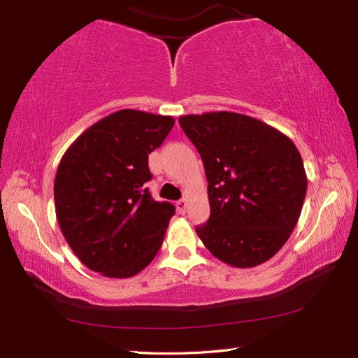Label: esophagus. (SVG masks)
Here are the masks:
<instances>
[{"instance_id": "34e87169", "label": "esophagus", "mask_w": 358, "mask_h": 358, "mask_svg": "<svg viewBox=\"0 0 358 358\" xmlns=\"http://www.w3.org/2000/svg\"><path fill=\"white\" fill-rule=\"evenodd\" d=\"M176 207H178V212L184 215L187 212V199H179L176 202Z\"/></svg>"}]
</instances>
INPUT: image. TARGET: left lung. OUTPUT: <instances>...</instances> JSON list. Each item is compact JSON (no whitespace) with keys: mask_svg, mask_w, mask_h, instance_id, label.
<instances>
[{"mask_svg":"<svg viewBox=\"0 0 358 358\" xmlns=\"http://www.w3.org/2000/svg\"><path fill=\"white\" fill-rule=\"evenodd\" d=\"M208 182L210 218L196 226L204 246L235 268L266 262L289 238L304 204L307 176L285 134L235 112L184 115Z\"/></svg>","mask_w":358,"mask_h":358,"instance_id":"8db88e82","label":"left lung"}]
</instances>
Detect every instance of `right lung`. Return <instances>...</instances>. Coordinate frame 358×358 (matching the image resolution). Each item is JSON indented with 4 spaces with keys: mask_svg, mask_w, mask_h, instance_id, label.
Masks as SVG:
<instances>
[{
    "mask_svg": "<svg viewBox=\"0 0 358 358\" xmlns=\"http://www.w3.org/2000/svg\"><path fill=\"white\" fill-rule=\"evenodd\" d=\"M173 117L124 109L74 140L54 180L56 215L73 252L106 278H132L156 257L174 215L154 201L148 156L173 129Z\"/></svg>",
    "mask_w": 358,
    "mask_h": 358,
    "instance_id": "obj_1",
    "label": "right lung"
}]
</instances>
